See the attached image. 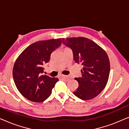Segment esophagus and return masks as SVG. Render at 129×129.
<instances>
[{"mask_svg": "<svg viewBox=\"0 0 129 129\" xmlns=\"http://www.w3.org/2000/svg\"><path fill=\"white\" fill-rule=\"evenodd\" d=\"M60 77L61 79H65V80H66L67 81L68 80H70V79H71V77H70L69 76H64V75H62Z\"/></svg>", "mask_w": 129, "mask_h": 129, "instance_id": "34e87169", "label": "esophagus"}]
</instances>
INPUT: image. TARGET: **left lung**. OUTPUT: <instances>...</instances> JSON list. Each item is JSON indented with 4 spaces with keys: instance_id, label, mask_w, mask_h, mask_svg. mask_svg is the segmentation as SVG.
Instances as JSON below:
<instances>
[{
    "instance_id": "8db88e82",
    "label": "left lung",
    "mask_w": 129,
    "mask_h": 129,
    "mask_svg": "<svg viewBox=\"0 0 129 129\" xmlns=\"http://www.w3.org/2000/svg\"><path fill=\"white\" fill-rule=\"evenodd\" d=\"M63 43L72 49L75 62L83 66L82 76L75 79L79 87L73 94L83 100L92 99L107 84L110 70L108 56L98 44L86 38H63Z\"/></svg>"
}]
</instances>
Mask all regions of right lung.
Here are the masks:
<instances>
[{
    "instance_id": "right-lung-1",
    "label": "right lung",
    "mask_w": 129,
    "mask_h": 129,
    "mask_svg": "<svg viewBox=\"0 0 129 129\" xmlns=\"http://www.w3.org/2000/svg\"><path fill=\"white\" fill-rule=\"evenodd\" d=\"M61 43V39L35 42L17 57L13 69V80L19 92L27 100L40 103L50 96L59 79L42 75L43 65L49 62L51 53Z\"/></svg>"
}]
</instances>
